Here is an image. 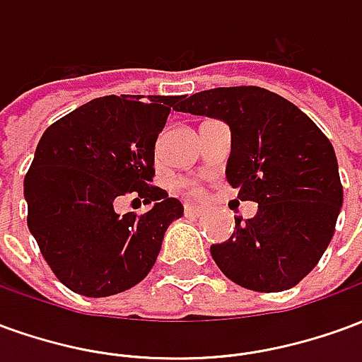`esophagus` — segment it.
Wrapping results in <instances>:
<instances>
[{
	"label": "esophagus",
	"instance_id": "obj_1",
	"mask_svg": "<svg viewBox=\"0 0 362 362\" xmlns=\"http://www.w3.org/2000/svg\"><path fill=\"white\" fill-rule=\"evenodd\" d=\"M184 211H186V215H202L204 213V207H199V205L196 204H184Z\"/></svg>",
	"mask_w": 362,
	"mask_h": 362
}]
</instances>
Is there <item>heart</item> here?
Listing matches in <instances>:
<instances>
[{
  "instance_id": "obj_1",
  "label": "heart",
  "mask_w": 362,
  "mask_h": 362,
  "mask_svg": "<svg viewBox=\"0 0 362 362\" xmlns=\"http://www.w3.org/2000/svg\"><path fill=\"white\" fill-rule=\"evenodd\" d=\"M184 188H188L189 192H199V186L194 182H184Z\"/></svg>"
}]
</instances>
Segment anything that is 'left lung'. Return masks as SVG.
<instances>
[{"mask_svg":"<svg viewBox=\"0 0 362 362\" xmlns=\"http://www.w3.org/2000/svg\"><path fill=\"white\" fill-rule=\"evenodd\" d=\"M178 112L228 124L227 182L240 202L258 204L252 219L235 217L227 243L213 244L215 264L250 291L295 287L326 252L343 205L329 139L295 104L262 87L202 90Z\"/></svg>","mask_w":362,"mask_h":362,"instance_id":"left-lung-1","label":"left lung"}]
</instances>
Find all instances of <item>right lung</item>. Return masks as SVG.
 Wrapping results in <instances>:
<instances>
[{
    "label": "right lung",
    "mask_w": 362,
    "mask_h": 362,
    "mask_svg": "<svg viewBox=\"0 0 362 362\" xmlns=\"http://www.w3.org/2000/svg\"><path fill=\"white\" fill-rule=\"evenodd\" d=\"M182 96L110 95L83 104L40 137L25 176L28 230L67 288L83 296L127 291L157 262L168 225L184 207L151 186L155 143ZM135 195L153 207L118 216Z\"/></svg>",
    "instance_id": "add662e5"
}]
</instances>
